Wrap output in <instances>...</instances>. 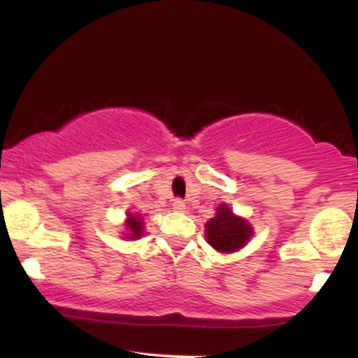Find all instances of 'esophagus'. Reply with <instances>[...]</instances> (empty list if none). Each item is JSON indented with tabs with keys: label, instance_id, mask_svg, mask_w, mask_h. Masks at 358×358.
<instances>
[{
	"label": "esophagus",
	"instance_id": "esophagus-1",
	"mask_svg": "<svg viewBox=\"0 0 358 358\" xmlns=\"http://www.w3.org/2000/svg\"><path fill=\"white\" fill-rule=\"evenodd\" d=\"M173 210H176V212H183L185 210V200L183 199H175L173 200Z\"/></svg>",
	"mask_w": 358,
	"mask_h": 358
}]
</instances>
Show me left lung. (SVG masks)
<instances>
[{
	"label": "left lung",
	"instance_id": "left-lung-1",
	"mask_svg": "<svg viewBox=\"0 0 358 358\" xmlns=\"http://www.w3.org/2000/svg\"><path fill=\"white\" fill-rule=\"evenodd\" d=\"M208 244L220 252H234L245 245L252 236L250 225L241 217H236L227 205H220L213 219L205 224Z\"/></svg>",
	"mask_w": 358,
	"mask_h": 358
}]
</instances>
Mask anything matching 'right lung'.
Instances as JSON below:
<instances>
[{
  "label": "right lung",
  "instance_id": "right-lung-1",
  "mask_svg": "<svg viewBox=\"0 0 358 358\" xmlns=\"http://www.w3.org/2000/svg\"><path fill=\"white\" fill-rule=\"evenodd\" d=\"M127 229H129V237L127 239H139L141 237V232H143V222L139 217H134V215H127V222H126Z\"/></svg>",
  "mask_w": 358,
  "mask_h": 358
}]
</instances>
